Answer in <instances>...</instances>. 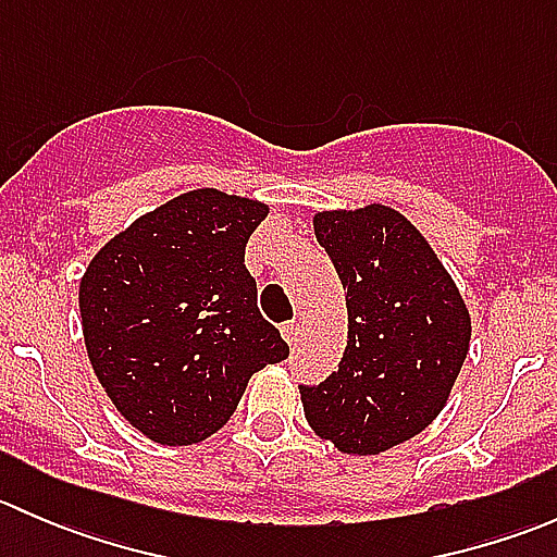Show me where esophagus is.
Masks as SVG:
<instances>
[{
	"label": "esophagus",
	"instance_id": "34e87169",
	"mask_svg": "<svg viewBox=\"0 0 557 557\" xmlns=\"http://www.w3.org/2000/svg\"><path fill=\"white\" fill-rule=\"evenodd\" d=\"M283 339L288 342V345H296V339H299V334H301V323L299 320H288V323H283Z\"/></svg>",
	"mask_w": 557,
	"mask_h": 557
}]
</instances>
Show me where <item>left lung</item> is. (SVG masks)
Instances as JSON below:
<instances>
[{
	"mask_svg": "<svg viewBox=\"0 0 557 557\" xmlns=\"http://www.w3.org/2000/svg\"><path fill=\"white\" fill-rule=\"evenodd\" d=\"M314 237L347 290V347L305 418L339 453L380 455L445 409L466 361L471 318L423 234L385 205L318 212Z\"/></svg>",
	"mask_w": 557,
	"mask_h": 557,
	"instance_id": "left-lung-1",
	"label": "left lung"
}]
</instances>
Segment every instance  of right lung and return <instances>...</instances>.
<instances>
[{
	"label": "right lung",
	"instance_id": "obj_1",
	"mask_svg": "<svg viewBox=\"0 0 557 557\" xmlns=\"http://www.w3.org/2000/svg\"><path fill=\"white\" fill-rule=\"evenodd\" d=\"M267 212L218 188L188 190L112 237L83 274L88 361L117 412L159 445L215 434L247 380L288 358L245 269Z\"/></svg>",
	"mask_w": 557,
	"mask_h": 557
}]
</instances>
